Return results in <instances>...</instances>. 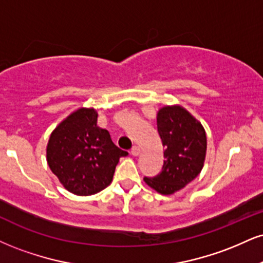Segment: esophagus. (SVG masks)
<instances>
[{"label": "esophagus", "mask_w": 263, "mask_h": 263, "mask_svg": "<svg viewBox=\"0 0 263 263\" xmlns=\"http://www.w3.org/2000/svg\"><path fill=\"white\" fill-rule=\"evenodd\" d=\"M140 148L137 147V145H135V147H132V149H131V154L132 156H135V157H137L138 154H140Z\"/></svg>", "instance_id": "34e87169"}]
</instances>
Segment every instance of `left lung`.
I'll list each match as a JSON object with an SVG mask.
<instances>
[{
  "mask_svg": "<svg viewBox=\"0 0 263 263\" xmlns=\"http://www.w3.org/2000/svg\"><path fill=\"white\" fill-rule=\"evenodd\" d=\"M157 128L164 147L162 172L144 181L163 195L185 187L203 167L207 138L200 122L181 106H165L158 111Z\"/></svg>",
  "mask_w": 263,
  "mask_h": 263,
  "instance_id": "obj_1",
  "label": "left lung"
}]
</instances>
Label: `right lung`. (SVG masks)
<instances>
[{"label":"right lung","mask_w":263,"mask_h":263,"mask_svg":"<svg viewBox=\"0 0 263 263\" xmlns=\"http://www.w3.org/2000/svg\"><path fill=\"white\" fill-rule=\"evenodd\" d=\"M94 109H80L53 129L46 148L51 172L72 194L89 196L112 181L115 167L127 152L114 144L107 129L97 125Z\"/></svg>","instance_id":"add662e5"}]
</instances>
